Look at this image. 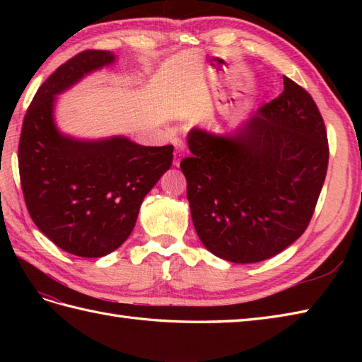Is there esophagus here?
Instances as JSON below:
<instances>
[{"label": "esophagus", "mask_w": 362, "mask_h": 362, "mask_svg": "<svg viewBox=\"0 0 362 362\" xmlns=\"http://www.w3.org/2000/svg\"><path fill=\"white\" fill-rule=\"evenodd\" d=\"M182 157H183V148H182V146H179V148H177L175 152H174V166L180 165Z\"/></svg>", "instance_id": "34e87169"}]
</instances>
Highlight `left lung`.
Masks as SVG:
<instances>
[{"label":"left lung","instance_id":"obj_1","mask_svg":"<svg viewBox=\"0 0 362 362\" xmlns=\"http://www.w3.org/2000/svg\"><path fill=\"white\" fill-rule=\"evenodd\" d=\"M283 86L232 134H188L191 157L180 169L196 233L232 263L272 258L298 240L324 187V119L308 91L286 76Z\"/></svg>","mask_w":362,"mask_h":362}]
</instances>
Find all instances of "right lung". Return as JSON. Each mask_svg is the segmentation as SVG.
Returning <instances> with one entry per match:
<instances>
[{"instance_id": "1", "label": "right lung", "mask_w": 362, "mask_h": 362, "mask_svg": "<svg viewBox=\"0 0 362 362\" xmlns=\"http://www.w3.org/2000/svg\"><path fill=\"white\" fill-rule=\"evenodd\" d=\"M117 60L88 49L60 65L30 103L23 121L18 168L28 211L62 250L101 258L132 233L144 196L173 163L171 144L141 146L126 136L79 140L54 121L56 96Z\"/></svg>"}]
</instances>
